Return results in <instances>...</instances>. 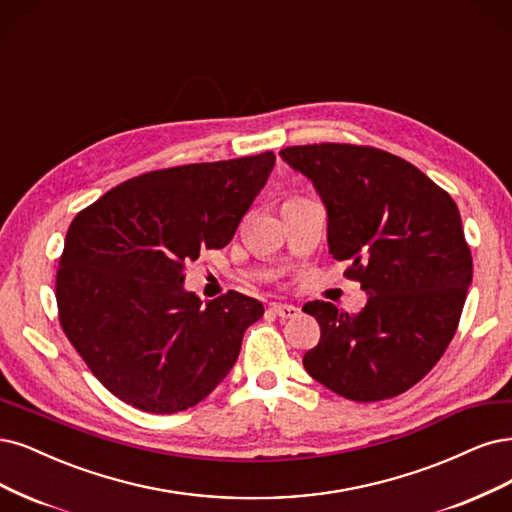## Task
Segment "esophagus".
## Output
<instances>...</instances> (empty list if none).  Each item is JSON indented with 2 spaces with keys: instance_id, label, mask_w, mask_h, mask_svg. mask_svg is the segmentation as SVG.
Wrapping results in <instances>:
<instances>
[{
  "instance_id": "1",
  "label": "esophagus",
  "mask_w": 512,
  "mask_h": 512,
  "mask_svg": "<svg viewBox=\"0 0 512 512\" xmlns=\"http://www.w3.org/2000/svg\"><path fill=\"white\" fill-rule=\"evenodd\" d=\"M271 311L281 317V320H292V317H296L298 313H301V309L294 307V305H279V303H273L271 305Z\"/></svg>"
}]
</instances>
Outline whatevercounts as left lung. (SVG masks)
Returning <instances> with one entry per match:
<instances>
[{
  "mask_svg": "<svg viewBox=\"0 0 512 512\" xmlns=\"http://www.w3.org/2000/svg\"><path fill=\"white\" fill-rule=\"evenodd\" d=\"M279 156L313 184L328 250L368 294L358 315L311 301L322 337L307 373L356 402L407 392L445 354L472 281L460 209L404 158L366 146L313 144Z\"/></svg>",
  "mask_w": 512,
  "mask_h": 512,
  "instance_id": "left-lung-1",
  "label": "left lung"
}]
</instances>
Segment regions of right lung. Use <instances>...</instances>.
Here are the masks:
<instances>
[{"label": "right lung", "mask_w": 512, "mask_h": 512, "mask_svg": "<svg viewBox=\"0 0 512 512\" xmlns=\"http://www.w3.org/2000/svg\"><path fill=\"white\" fill-rule=\"evenodd\" d=\"M275 154L144 173L67 228L59 320L91 373L122 402L169 415L195 407L235 366L264 307L228 292L201 303L184 267L231 243Z\"/></svg>", "instance_id": "1"}]
</instances>
